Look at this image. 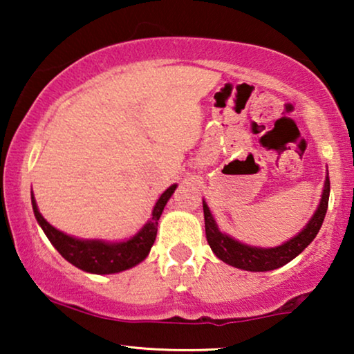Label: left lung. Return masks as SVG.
<instances>
[{"instance_id":"8db88e82","label":"left lung","mask_w":354,"mask_h":354,"mask_svg":"<svg viewBox=\"0 0 354 354\" xmlns=\"http://www.w3.org/2000/svg\"><path fill=\"white\" fill-rule=\"evenodd\" d=\"M328 195H330V180L328 176L326 177V185H324L322 200L319 203L317 211L314 212L313 219L308 222V225L299 232L297 236L288 240L287 243L277 246V248H256L240 243L229 235L222 234L217 229L214 217L211 216L209 207L203 201V211H205V229L206 240L209 243L212 253L224 263L234 266V268L251 270V272H264V270H272L282 268L290 261L297 258L311 241L316 239L317 232L321 230V225L326 217L328 206Z\"/></svg>"}]
</instances>
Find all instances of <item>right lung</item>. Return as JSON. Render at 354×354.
I'll return each instance as SVG.
<instances>
[{
  "instance_id": "add662e5",
  "label": "right lung",
  "mask_w": 354,
  "mask_h": 354,
  "mask_svg": "<svg viewBox=\"0 0 354 354\" xmlns=\"http://www.w3.org/2000/svg\"><path fill=\"white\" fill-rule=\"evenodd\" d=\"M176 188L177 185L169 187L158 200L156 206H154L151 221L137 235L127 241H120V243H106V241L100 240H79L62 234V232L56 230L55 227L43 219L33 195L32 206L38 224L41 225L48 240L59 251L62 258L69 261L71 264H74L75 268L85 270V272L115 274L120 272V270L133 268V266L142 263L147 258L154 240H156L159 217H161L164 206H166L167 200L171 198Z\"/></svg>"
}]
</instances>
